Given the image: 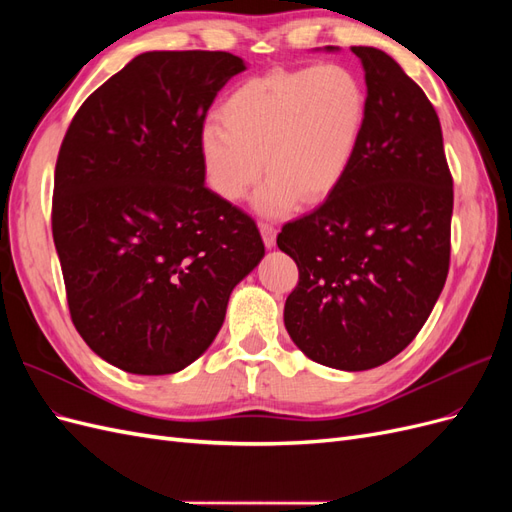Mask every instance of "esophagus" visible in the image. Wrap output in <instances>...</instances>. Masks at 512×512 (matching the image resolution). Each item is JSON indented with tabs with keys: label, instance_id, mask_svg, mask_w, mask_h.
Listing matches in <instances>:
<instances>
[{
	"label": "esophagus",
	"instance_id": "obj_1",
	"mask_svg": "<svg viewBox=\"0 0 512 512\" xmlns=\"http://www.w3.org/2000/svg\"><path fill=\"white\" fill-rule=\"evenodd\" d=\"M260 226V235H262V241H265V245L269 247H275V237H277V230H275V226L273 224H269V222H260L258 224Z\"/></svg>",
	"mask_w": 512,
	"mask_h": 512
}]
</instances>
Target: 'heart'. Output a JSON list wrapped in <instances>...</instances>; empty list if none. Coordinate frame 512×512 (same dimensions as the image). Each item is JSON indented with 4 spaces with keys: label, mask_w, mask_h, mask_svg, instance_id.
Returning <instances> with one entry per match:
<instances>
[{
    "label": "heart",
    "mask_w": 512,
    "mask_h": 512,
    "mask_svg": "<svg viewBox=\"0 0 512 512\" xmlns=\"http://www.w3.org/2000/svg\"><path fill=\"white\" fill-rule=\"evenodd\" d=\"M198 132L209 188L239 203L262 175L254 209L284 218L329 198L348 177L367 123V91L344 66L271 70L230 91Z\"/></svg>",
    "instance_id": "obj_1"
}]
</instances>
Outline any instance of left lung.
Masks as SVG:
<instances>
[{"label":"left lung","mask_w":512,"mask_h":512,"mask_svg":"<svg viewBox=\"0 0 512 512\" xmlns=\"http://www.w3.org/2000/svg\"><path fill=\"white\" fill-rule=\"evenodd\" d=\"M352 53L367 85L359 153L316 211L282 228L277 247L299 267L284 305L292 342L320 365L365 371L404 350L440 297L453 179L425 91L384 51Z\"/></svg>","instance_id":"left-lung-1"}]
</instances>
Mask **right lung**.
Masks as SVG:
<instances>
[{
    "label": "right lung",
    "instance_id": "add662e5",
    "mask_svg": "<svg viewBox=\"0 0 512 512\" xmlns=\"http://www.w3.org/2000/svg\"><path fill=\"white\" fill-rule=\"evenodd\" d=\"M247 70L222 51H149L74 115L59 149L53 241L70 316L100 359L164 376L222 329L230 292L265 256L250 215L205 185L198 132Z\"/></svg>",
    "mask_w": 512,
    "mask_h": 512
}]
</instances>
